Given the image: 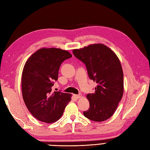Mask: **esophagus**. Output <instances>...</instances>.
<instances>
[{
    "label": "esophagus",
    "mask_w": 150,
    "mask_h": 150,
    "mask_svg": "<svg viewBox=\"0 0 150 150\" xmlns=\"http://www.w3.org/2000/svg\"><path fill=\"white\" fill-rule=\"evenodd\" d=\"M74 96L76 98H77V99H79V98H80L81 97V94H75V95H74Z\"/></svg>",
    "instance_id": "1"
}]
</instances>
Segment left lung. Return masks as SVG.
Masks as SVG:
<instances>
[{
	"instance_id": "8db88e82",
	"label": "left lung",
	"mask_w": 150,
	"mask_h": 150,
	"mask_svg": "<svg viewBox=\"0 0 150 150\" xmlns=\"http://www.w3.org/2000/svg\"><path fill=\"white\" fill-rule=\"evenodd\" d=\"M72 52L85 64L89 78L98 84L95 92L87 95L90 106L83 112L84 116L97 122L109 119L123 94V72L118 57L103 44L74 49Z\"/></svg>"
}]
</instances>
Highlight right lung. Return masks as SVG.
Instances as JSON below:
<instances>
[{
	"mask_svg": "<svg viewBox=\"0 0 150 150\" xmlns=\"http://www.w3.org/2000/svg\"><path fill=\"white\" fill-rule=\"evenodd\" d=\"M72 57L67 51L42 48L26 61L22 74V93L30 112L39 121L52 123L61 118L71 94L52 91L62 62Z\"/></svg>",
	"mask_w": 150,
	"mask_h": 150,
	"instance_id": "right-lung-1",
	"label": "right lung"
}]
</instances>
